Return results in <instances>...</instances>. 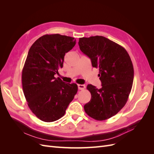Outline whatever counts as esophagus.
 I'll use <instances>...</instances> for the list:
<instances>
[{
	"mask_svg": "<svg viewBox=\"0 0 154 154\" xmlns=\"http://www.w3.org/2000/svg\"><path fill=\"white\" fill-rule=\"evenodd\" d=\"M78 89L79 90H83L85 88V85L79 84V85H78Z\"/></svg>",
	"mask_w": 154,
	"mask_h": 154,
	"instance_id": "esophagus-1",
	"label": "esophagus"
}]
</instances>
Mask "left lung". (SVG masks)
Masks as SVG:
<instances>
[{
    "instance_id": "obj_1",
    "label": "left lung",
    "mask_w": 154,
    "mask_h": 154,
    "mask_svg": "<svg viewBox=\"0 0 154 154\" xmlns=\"http://www.w3.org/2000/svg\"><path fill=\"white\" fill-rule=\"evenodd\" d=\"M83 53L91 60L93 67L99 69L101 88L88 84L91 99L84 105L88 116L97 121L112 117L125 105L134 80L132 60L126 49L102 36L80 38Z\"/></svg>"
}]
</instances>
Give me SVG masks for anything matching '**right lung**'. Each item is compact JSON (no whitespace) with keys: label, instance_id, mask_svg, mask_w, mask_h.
Masks as SVG:
<instances>
[{"label":"right lung","instance_id":"obj_1","mask_svg":"<svg viewBox=\"0 0 154 154\" xmlns=\"http://www.w3.org/2000/svg\"><path fill=\"white\" fill-rule=\"evenodd\" d=\"M76 44L73 37L45 35L30 48L22 72L23 92L29 109L45 122L61 118L78 91L76 83L56 78L66 53Z\"/></svg>","mask_w":154,"mask_h":154}]
</instances>
